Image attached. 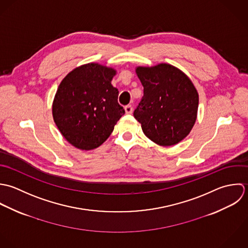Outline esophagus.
I'll return each mask as SVG.
<instances>
[{
  "label": "esophagus",
  "instance_id": "34e87169",
  "mask_svg": "<svg viewBox=\"0 0 248 248\" xmlns=\"http://www.w3.org/2000/svg\"><path fill=\"white\" fill-rule=\"evenodd\" d=\"M124 110H125V113L126 114H131L132 111H133V107L131 104H127L125 107H124Z\"/></svg>",
  "mask_w": 248,
  "mask_h": 248
}]
</instances>
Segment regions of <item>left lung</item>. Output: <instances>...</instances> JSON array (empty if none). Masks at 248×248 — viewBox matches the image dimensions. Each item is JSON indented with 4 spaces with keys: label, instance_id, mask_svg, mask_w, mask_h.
Wrapping results in <instances>:
<instances>
[{
    "label": "left lung",
    "instance_id": "left-lung-1",
    "mask_svg": "<svg viewBox=\"0 0 248 248\" xmlns=\"http://www.w3.org/2000/svg\"><path fill=\"white\" fill-rule=\"evenodd\" d=\"M144 96L134 110L145 135L157 145L179 143L197 120L198 94L190 78L170 64L136 69Z\"/></svg>",
    "mask_w": 248,
    "mask_h": 248
}]
</instances>
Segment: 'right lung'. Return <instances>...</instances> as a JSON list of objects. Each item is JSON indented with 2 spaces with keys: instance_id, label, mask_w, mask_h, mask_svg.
Returning <instances> with one entry per match:
<instances>
[{
  "instance_id": "add662e5",
  "label": "right lung",
  "mask_w": 248,
  "mask_h": 248,
  "mask_svg": "<svg viewBox=\"0 0 248 248\" xmlns=\"http://www.w3.org/2000/svg\"><path fill=\"white\" fill-rule=\"evenodd\" d=\"M116 71L96 63L76 68L61 81L52 104V116L64 138L74 147H99L125 113L111 80Z\"/></svg>"
}]
</instances>
